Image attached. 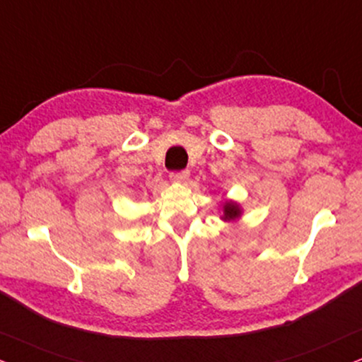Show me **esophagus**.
<instances>
[{
    "instance_id": "esophagus-1",
    "label": "esophagus",
    "mask_w": 362,
    "mask_h": 362,
    "mask_svg": "<svg viewBox=\"0 0 362 362\" xmlns=\"http://www.w3.org/2000/svg\"><path fill=\"white\" fill-rule=\"evenodd\" d=\"M169 177H171L174 182H186V180L189 177V171H173L169 174Z\"/></svg>"
}]
</instances>
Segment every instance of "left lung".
<instances>
[{"mask_svg": "<svg viewBox=\"0 0 362 362\" xmlns=\"http://www.w3.org/2000/svg\"><path fill=\"white\" fill-rule=\"evenodd\" d=\"M242 215V209H240V204L235 203V202H226L223 204V220L225 221H231V220H236V218H240Z\"/></svg>", "mask_w": 362, "mask_h": 362, "instance_id": "8db88e82", "label": "left lung"}]
</instances>
